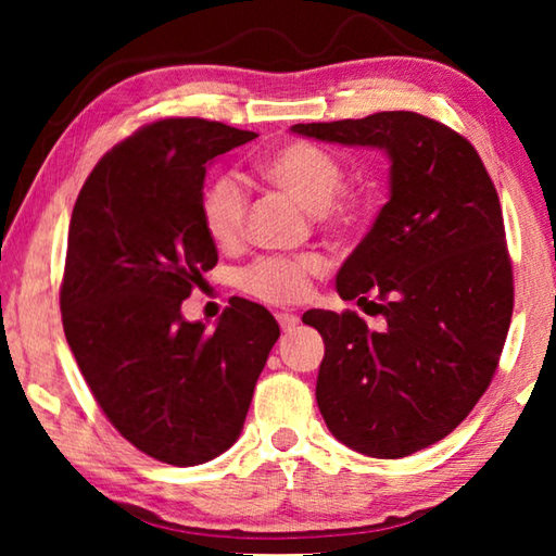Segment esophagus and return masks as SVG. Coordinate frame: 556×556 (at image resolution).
I'll use <instances>...</instances> for the list:
<instances>
[{
	"label": "esophagus",
	"instance_id": "34e87169",
	"mask_svg": "<svg viewBox=\"0 0 556 556\" xmlns=\"http://www.w3.org/2000/svg\"><path fill=\"white\" fill-rule=\"evenodd\" d=\"M277 321H279V328L281 331H291V328H294L296 324H299V316L296 314H277Z\"/></svg>",
	"mask_w": 556,
	"mask_h": 556
}]
</instances>
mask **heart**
Returning <instances> with one entry per match:
<instances>
[{
	"label": "heart",
	"mask_w": 556,
	"mask_h": 556,
	"mask_svg": "<svg viewBox=\"0 0 556 556\" xmlns=\"http://www.w3.org/2000/svg\"><path fill=\"white\" fill-rule=\"evenodd\" d=\"M260 174L287 191L308 213L345 218L348 205L338 201L343 166L326 149L294 142L275 149L260 162ZM248 215V191L235 176H218L203 193V225L218 248L238 244ZM321 271L316 257H260L240 275V287L267 304H296L308 294L312 277Z\"/></svg>",
	"instance_id": "obj_1"
}]
</instances>
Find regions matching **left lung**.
<instances>
[{
	"label": "left lung",
	"instance_id": "1",
	"mask_svg": "<svg viewBox=\"0 0 556 556\" xmlns=\"http://www.w3.org/2000/svg\"><path fill=\"white\" fill-rule=\"evenodd\" d=\"M291 131L390 162L388 203L336 277L341 299L370 305L384 326L324 308L304 324L326 343L316 402L328 431L357 454L409 456L468 417L503 353L513 269L495 186L464 137L417 112Z\"/></svg>",
	"mask_w": 556,
	"mask_h": 556
}]
</instances>
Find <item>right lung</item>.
Listing matches in <instances>:
<instances>
[{"label": "right lung", "mask_w": 556, "mask_h": 556, "mask_svg": "<svg viewBox=\"0 0 556 556\" xmlns=\"http://www.w3.org/2000/svg\"><path fill=\"white\" fill-rule=\"evenodd\" d=\"M255 137L199 117L154 122L100 159L71 215L65 341L119 434L172 466L238 441L279 338L275 316L248 299L232 296L213 331L181 314L218 262L205 168Z\"/></svg>", "instance_id": "1"}]
</instances>
